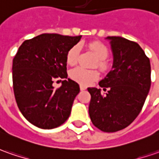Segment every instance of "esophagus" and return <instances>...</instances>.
I'll return each instance as SVG.
<instances>
[{"mask_svg": "<svg viewBox=\"0 0 159 159\" xmlns=\"http://www.w3.org/2000/svg\"><path fill=\"white\" fill-rule=\"evenodd\" d=\"M80 89H81V90H85V89H86V87L84 86V85H80Z\"/></svg>", "mask_w": 159, "mask_h": 159, "instance_id": "1", "label": "esophagus"}]
</instances>
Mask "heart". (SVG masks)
<instances>
[{
  "instance_id": "obj_1",
  "label": "heart",
  "mask_w": 159,
  "mask_h": 159,
  "mask_svg": "<svg viewBox=\"0 0 159 159\" xmlns=\"http://www.w3.org/2000/svg\"><path fill=\"white\" fill-rule=\"evenodd\" d=\"M89 49L92 51L96 57L98 58V61L95 62L94 67H97L102 71H105L108 69L106 60L109 56V50L105 45L101 43H92L89 45ZM80 54V46L79 45H74L73 47L70 48V50L67 53L66 60L67 62L70 65L75 64L78 61V57ZM70 76L71 79L75 81L76 83L82 84V85H89L92 84L98 78V72L97 70H87L81 67H76L72 69L70 72Z\"/></svg>"
}]
</instances>
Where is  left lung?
Masks as SVG:
<instances>
[{
    "instance_id": "8db88e82",
    "label": "left lung",
    "mask_w": 159,
    "mask_h": 159,
    "mask_svg": "<svg viewBox=\"0 0 159 159\" xmlns=\"http://www.w3.org/2000/svg\"><path fill=\"white\" fill-rule=\"evenodd\" d=\"M113 65L99 86L88 88L91 96L89 114L93 125L104 132L129 126L139 116L151 88V63L139 44L121 36H108Z\"/></svg>"
}]
</instances>
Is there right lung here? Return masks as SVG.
<instances>
[{"label": "right lung", "instance_id": "obj_1", "mask_svg": "<svg viewBox=\"0 0 159 159\" xmlns=\"http://www.w3.org/2000/svg\"><path fill=\"white\" fill-rule=\"evenodd\" d=\"M82 35L42 34L26 40L13 60L12 75L15 98L27 120L44 129L57 128L70 115L79 85L68 78L66 56ZM67 78L60 88L52 80Z\"/></svg>", "mask_w": 159, "mask_h": 159}]
</instances>
